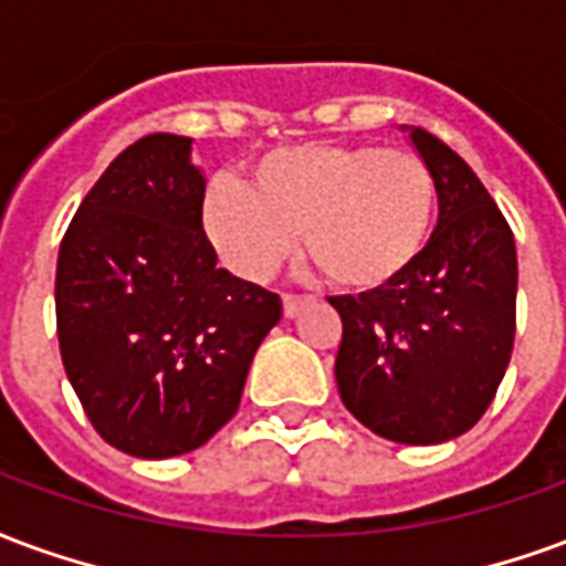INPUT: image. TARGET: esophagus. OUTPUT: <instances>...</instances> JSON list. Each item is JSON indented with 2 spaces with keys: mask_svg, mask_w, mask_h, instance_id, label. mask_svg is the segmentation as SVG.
I'll return each instance as SVG.
<instances>
[{
  "mask_svg": "<svg viewBox=\"0 0 566 566\" xmlns=\"http://www.w3.org/2000/svg\"><path fill=\"white\" fill-rule=\"evenodd\" d=\"M304 301H307V295H292V292H286V295H283V313H286V316H295Z\"/></svg>",
  "mask_w": 566,
  "mask_h": 566,
  "instance_id": "34e87169",
  "label": "esophagus"
}]
</instances>
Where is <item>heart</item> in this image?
I'll return each mask as SVG.
<instances>
[{
    "label": "heart",
    "mask_w": 566,
    "mask_h": 566,
    "mask_svg": "<svg viewBox=\"0 0 566 566\" xmlns=\"http://www.w3.org/2000/svg\"><path fill=\"white\" fill-rule=\"evenodd\" d=\"M437 187L422 156L382 144H295L265 153L250 189L210 180L201 226L222 262L262 280L304 232L334 286L370 292L410 271L434 226Z\"/></svg>",
    "instance_id": "b5f03b06"
}]
</instances>
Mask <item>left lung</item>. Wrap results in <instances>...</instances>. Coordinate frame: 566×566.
Returning <instances> with one entry per match:
<instances>
[{
	"instance_id": "obj_1",
	"label": "left lung",
	"mask_w": 566,
	"mask_h": 566,
	"mask_svg": "<svg viewBox=\"0 0 566 566\" xmlns=\"http://www.w3.org/2000/svg\"><path fill=\"white\" fill-rule=\"evenodd\" d=\"M440 220L410 271L365 295L332 298L344 337L340 401L374 434L431 447L464 434L497 395L515 340V241L470 165L416 126Z\"/></svg>"
}]
</instances>
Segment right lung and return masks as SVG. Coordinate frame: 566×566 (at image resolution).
<instances>
[{
	"instance_id": "right-lung-1",
	"label": "right lung",
	"mask_w": 566,
	"mask_h": 566,
	"mask_svg": "<svg viewBox=\"0 0 566 566\" xmlns=\"http://www.w3.org/2000/svg\"><path fill=\"white\" fill-rule=\"evenodd\" d=\"M189 138L156 132L86 192L56 259V337L98 437L135 458L205 447L238 413L277 292L217 268Z\"/></svg>"
}]
</instances>
